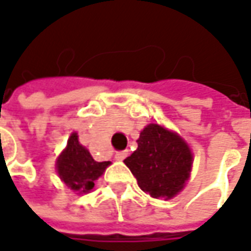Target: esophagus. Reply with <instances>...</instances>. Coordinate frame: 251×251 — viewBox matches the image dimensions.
I'll use <instances>...</instances> for the list:
<instances>
[{
    "label": "esophagus",
    "mask_w": 251,
    "mask_h": 251,
    "mask_svg": "<svg viewBox=\"0 0 251 251\" xmlns=\"http://www.w3.org/2000/svg\"><path fill=\"white\" fill-rule=\"evenodd\" d=\"M127 155H128V151H120V152H117L116 153V159L117 160H124L126 158H127Z\"/></svg>",
    "instance_id": "34e87169"
}]
</instances>
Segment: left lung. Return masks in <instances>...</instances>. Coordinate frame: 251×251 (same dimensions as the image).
I'll use <instances>...</instances> for the list:
<instances>
[{"instance_id":"obj_1","label":"left lung","mask_w":251,"mask_h":251,"mask_svg":"<svg viewBox=\"0 0 251 251\" xmlns=\"http://www.w3.org/2000/svg\"><path fill=\"white\" fill-rule=\"evenodd\" d=\"M138 148L124 163L142 191L153 198L170 200L190 177L193 153L178 134L159 124H148L137 140Z\"/></svg>"}]
</instances>
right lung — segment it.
Listing matches in <instances>:
<instances>
[{"mask_svg":"<svg viewBox=\"0 0 251 251\" xmlns=\"http://www.w3.org/2000/svg\"><path fill=\"white\" fill-rule=\"evenodd\" d=\"M110 162H96L89 151L78 141L76 132L68 138L65 150L58 156L55 168L60 178L78 194L89 193L95 187V180L100 177Z\"/></svg>","mask_w":251,"mask_h":251,"instance_id":"right-lung-1","label":"right lung"}]
</instances>
